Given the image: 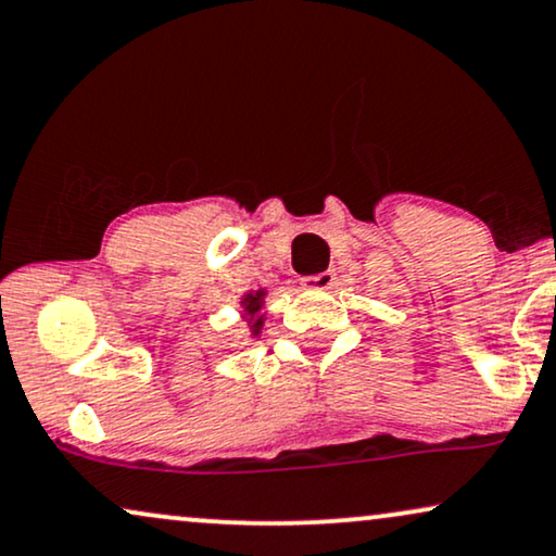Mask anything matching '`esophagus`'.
<instances>
[{"label": "esophagus", "instance_id": "1", "mask_svg": "<svg viewBox=\"0 0 556 556\" xmlns=\"http://www.w3.org/2000/svg\"><path fill=\"white\" fill-rule=\"evenodd\" d=\"M332 285H336V271H323V274H315V277L302 279V287H305V290H313V292L332 290Z\"/></svg>", "mask_w": 556, "mask_h": 556}]
</instances>
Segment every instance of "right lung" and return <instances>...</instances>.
<instances>
[{
    "instance_id": "obj_1",
    "label": "right lung",
    "mask_w": 556,
    "mask_h": 556,
    "mask_svg": "<svg viewBox=\"0 0 556 556\" xmlns=\"http://www.w3.org/2000/svg\"><path fill=\"white\" fill-rule=\"evenodd\" d=\"M264 298H266V290L262 287V290H249L239 302L241 317H243V323L249 325V336L251 338L262 336V328H264V320H266V315H262Z\"/></svg>"
}]
</instances>
